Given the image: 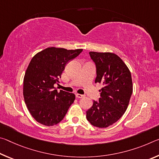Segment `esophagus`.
<instances>
[{"label":"esophagus","instance_id":"esophagus-1","mask_svg":"<svg viewBox=\"0 0 159 159\" xmlns=\"http://www.w3.org/2000/svg\"><path fill=\"white\" fill-rule=\"evenodd\" d=\"M76 97L77 98H84V95H80V94L76 93Z\"/></svg>","mask_w":159,"mask_h":159}]
</instances>
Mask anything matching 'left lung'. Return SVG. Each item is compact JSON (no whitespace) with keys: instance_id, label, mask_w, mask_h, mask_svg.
<instances>
[{"instance_id":"1","label":"left lung","mask_w":159,"mask_h":159,"mask_svg":"<svg viewBox=\"0 0 159 159\" xmlns=\"http://www.w3.org/2000/svg\"><path fill=\"white\" fill-rule=\"evenodd\" d=\"M95 63V83L102 85L99 101H93L86 111L91 124L107 128L114 124L124 114L133 93V81L128 66L118 55L111 52H90Z\"/></svg>"}]
</instances>
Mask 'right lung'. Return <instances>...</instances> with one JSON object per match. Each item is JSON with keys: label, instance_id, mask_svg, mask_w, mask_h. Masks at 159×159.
<instances>
[{"label": "right lung", "instance_id": "1", "mask_svg": "<svg viewBox=\"0 0 159 159\" xmlns=\"http://www.w3.org/2000/svg\"><path fill=\"white\" fill-rule=\"evenodd\" d=\"M82 51L51 47L31 59L24 77L23 95L29 111L37 122L52 126L66 115L75 100V95L57 91L55 84H58L66 63Z\"/></svg>", "mask_w": 159, "mask_h": 159}]
</instances>
